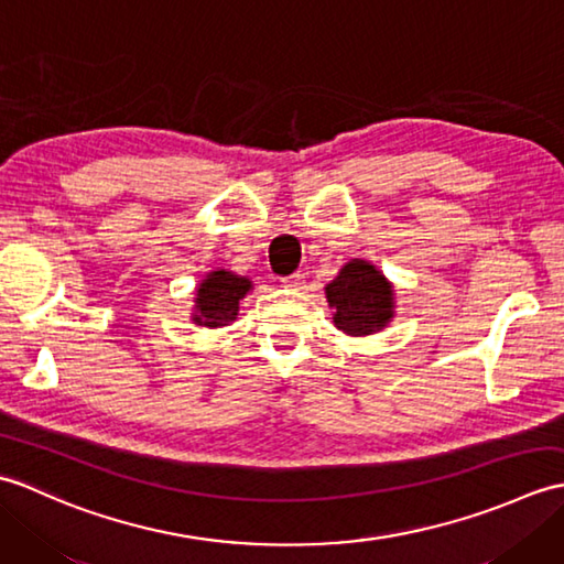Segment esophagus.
<instances>
[{"mask_svg":"<svg viewBox=\"0 0 564 564\" xmlns=\"http://www.w3.org/2000/svg\"><path fill=\"white\" fill-rule=\"evenodd\" d=\"M281 283L285 285V289H291V291H301V289H305V273L295 271L291 275H285V279H281Z\"/></svg>","mask_w":564,"mask_h":564,"instance_id":"1","label":"esophagus"}]
</instances>
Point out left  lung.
Segmentation results:
<instances>
[{
	"instance_id": "left-lung-1",
	"label": "left lung",
	"mask_w": 564,
	"mask_h": 564,
	"mask_svg": "<svg viewBox=\"0 0 564 564\" xmlns=\"http://www.w3.org/2000/svg\"><path fill=\"white\" fill-rule=\"evenodd\" d=\"M327 303L334 310V325L351 337H366L388 327L394 317L392 283L373 263L351 259L325 289Z\"/></svg>"
}]
</instances>
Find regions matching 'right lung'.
<instances>
[{
    "label": "right lung",
    "instance_id": "right-lung-1",
    "mask_svg": "<svg viewBox=\"0 0 564 564\" xmlns=\"http://www.w3.org/2000/svg\"><path fill=\"white\" fill-rule=\"evenodd\" d=\"M251 291V281L247 275H237L232 271H210L196 289V313L194 322L203 327H225L237 319L239 301Z\"/></svg>",
    "mask_w": 564,
    "mask_h": 564
}]
</instances>
